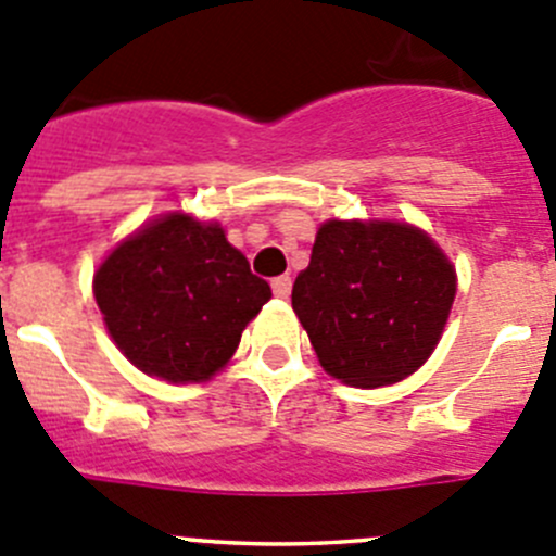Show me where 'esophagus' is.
Listing matches in <instances>:
<instances>
[{
    "mask_svg": "<svg viewBox=\"0 0 556 556\" xmlns=\"http://www.w3.org/2000/svg\"><path fill=\"white\" fill-rule=\"evenodd\" d=\"M289 292H292V278L289 275H278V278H273V294L275 298H289Z\"/></svg>",
    "mask_w": 556,
    "mask_h": 556,
    "instance_id": "esophagus-1",
    "label": "esophagus"
}]
</instances>
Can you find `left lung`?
<instances>
[{
    "instance_id": "obj_1",
    "label": "left lung",
    "mask_w": 556,
    "mask_h": 556,
    "mask_svg": "<svg viewBox=\"0 0 556 556\" xmlns=\"http://www.w3.org/2000/svg\"><path fill=\"white\" fill-rule=\"evenodd\" d=\"M456 298V273L415 226L327 220L292 308L321 368L354 388L409 377L428 361Z\"/></svg>"
}]
</instances>
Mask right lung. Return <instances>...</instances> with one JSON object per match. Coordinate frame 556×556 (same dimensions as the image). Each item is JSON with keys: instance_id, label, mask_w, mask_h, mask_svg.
Masks as SVG:
<instances>
[{"instance_id": "1", "label": "right lung", "mask_w": 556, "mask_h": 556, "mask_svg": "<svg viewBox=\"0 0 556 556\" xmlns=\"http://www.w3.org/2000/svg\"><path fill=\"white\" fill-rule=\"evenodd\" d=\"M269 283L220 226L166 215L116 245L94 273V300L134 366L168 382H202L229 363Z\"/></svg>"}]
</instances>
